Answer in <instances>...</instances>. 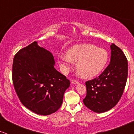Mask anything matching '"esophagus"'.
<instances>
[{"label":"esophagus","mask_w":134,"mask_h":134,"mask_svg":"<svg viewBox=\"0 0 134 134\" xmlns=\"http://www.w3.org/2000/svg\"><path fill=\"white\" fill-rule=\"evenodd\" d=\"M71 83L74 84V85H76V84L78 83V81H77L76 80H71Z\"/></svg>","instance_id":"esophagus-1"}]
</instances>
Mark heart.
<instances>
[{
    "mask_svg": "<svg viewBox=\"0 0 134 134\" xmlns=\"http://www.w3.org/2000/svg\"><path fill=\"white\" fill-rule=\"evenodd\" d=\"M108 54L104 49L93 44H82L72 46L66 54L60 53L58 59L63 72H67L73 62H77L78 71L85 77L97 75L105 67Z\"/></svg>",
    "mask_w": 134,
    "mask_h": 134,
    "instance_id": "b5f03b06",
    "label": "heart"
}]
</instances>
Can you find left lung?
<instances>
[{"label": "left lung", "mask_w": 134, "mask_h": 134, "mask_svg": "<svg viewBox=\"0 0 134 134\" xmlns=\"http://www.w3.org/2000/svg\"><path fill=\"white\" fill-rule=\"evenodd\" d=\"M110 62L97 77L86 82L87 93L83 102L87 108L102 113L113 108L122 96L128 76V62L122 49L110 45Z\"/></svg>", "instance_id": "8db88e82"}]
</instances>
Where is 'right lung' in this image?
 Here are the masks:
<instances>
[{
  "label": "right lung",
  "mask_w": 134,
  "mask_h": 134,
  "mask_svg": "<svg viewBox=\"0 0 134 134\" xmlns=\"http://www.w3.org/2000/svg\"><path fill=\"white\" fill-rule=\"evenodd\" d=\"M54 65L52 53L37 42L20 49L14 58L12 81L16 94L25 107L37 114L58 110L70 85Z\"/></svg>",
  "instance_id": "add662e5"
}]
</instances>
